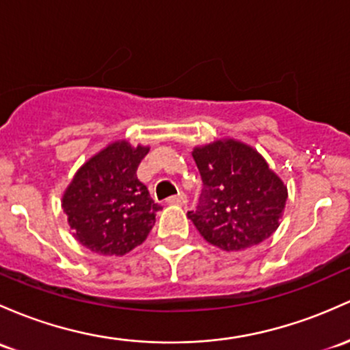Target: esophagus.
<instances>
[{"mask_svg":"<svg viewBox=\"0 0 350 350\" xmlns=\"http://www.w3.org/2000/svg\"><path fill=\"white\" fill-rule=\"evenodd\" d=\"M165 203H167V204H179V206H185V204L187 203L186 194H185V193H179V194H176V196L167 198V200H165Z\"/></svg>","mask_w":350,"mask_h":350,"instance_id":"34e87169","label":"esophagus"}]
</instances>
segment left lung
I'll use <instances>...</instances> for the list:
<instances>
[{
	"mask_svg": "<svg viewBox=\"0 0 350 350\" xmlns=\"http://www.w3.org/2000/svg\"><path fill=\"white\" fill-rule=\"evenodd\" d=\"M193 157L204 187L187 218L206 241L240 252L277 231L288 191L258 150L226 137L196 146Z\"/></svg>",
	"mask_w": 350,
	"mask_h": 350,
	"instance_id": "left-lung-1",
	"label": "left lung"
}]
</instances>
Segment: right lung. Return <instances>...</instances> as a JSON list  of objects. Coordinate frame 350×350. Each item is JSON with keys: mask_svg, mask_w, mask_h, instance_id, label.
Segmentation results:
<instances>
[{"mask_svg": "<svg viewBox=\"0 0 350 350\" xmlns=\"http://www.w3.org/2000/svg\"><path fill=\"white\" fill-rule=\"evenodd\" d=\"M149 146L110 142L83 163L62 196L77 241L98 255L122 256L144 243L156 223L152 201L137 167Z\"/></svg>", "mask_w": 350, "mask_h": 350, "instance_id": "add662e5", "label": "right lung"}]
</instances>
